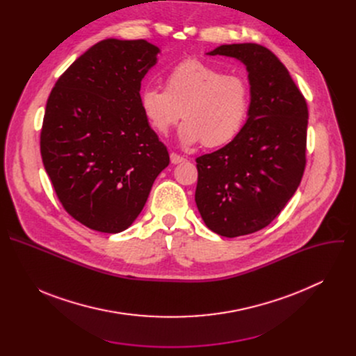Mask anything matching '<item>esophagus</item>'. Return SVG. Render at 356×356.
I'll use <instances>...</instances> for the list:
<instances>
[{
	"instance_id": "esophagus-1",
	"label": "esophagus",
	"mask_w": 356,
	"mask_h": 356,
	"mask_svg": "<svg viewBox=\"0 0 356 356\" xmlns=\"http://www.w3.org/2000/svg\"><path fill=\"white\" fill-rule=\"evenodd\" d=\"M170 161H172V163H173V165H177V163L184 162L186 159H184L183 156H180L179 154H175V152H173V154H170Z\"/></svg>"
}]
</instances>
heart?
<instances>
[{"mask_svg":"<svg viewBox=\"0 0 356 356\" xmlns=\"http://www.w3.org/2000/svg\"><path fill=\"white\" fill-rule=\"evenodd\" d=\"M163 90L145 88L139 104L149 127L159 135L186 120L179 131L184 146L204 142L209 147L231 142L242 131L250 107L248 81L238 74L200 62L186 60L163 79Z\"/></svg>","mask_w":356,"mask_h":356,"instance_id":"1","label":"heart"}]
</instances>
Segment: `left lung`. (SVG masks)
<instances>
[{
    "label": "left lung",
    "mask_w": 356,
    "mask_h": 356,
    "mask_svg": "<svg viewBox=\"0 0 356 356\" xmlns=\"http://www.w3.org/2000/svg\"><path fill=\"white\" fill-rule=\"evenodd\" d=\"M207 55L245 65L248 120L224 147L195 159V204L216 234L235 238L269 225L296 193L306 168L309 110L289 70L258 43L221 44Z\"/></svg>",
    "instance_id": "8db88e82"
}]
</instances>
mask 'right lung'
I'll return each instance as SVG.
<instances>
[{
    "instance_id": "1",
    "label": "right lung",
    "mask_w": 356,
    "mask_h": 356,
    "mask_svg": "<svg viewBox=\"0 0 356 356\" xmlns=\"http://www.w3.org/2000/svg\"><path fill=\"white\" fill-rule=\"evenodd\" d=\"M159 54L143 39H104L72 63L47 98L44 170L65 210L94 231L131 227L170 162L139 104L140 81Z\"/></svg>"
}]
</instances>
